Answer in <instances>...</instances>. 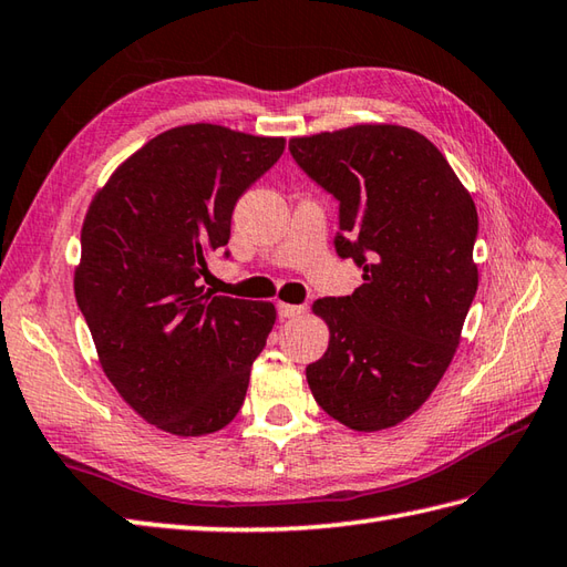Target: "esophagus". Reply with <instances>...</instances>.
<instances>
[{"label": "esophagus", "instance_id": "esophagus-1", "mask_svg": "<svg viewBox=\"0 0 567 567\" xmlns=\"http://www.w3.org/2000/svg\"><path fill=\"white\" fill-rule=\"evenodd\" d=\"M276 310H279V318L281 320H293V318H300L306 312V306H291V303H279L276 306Z\"/></svg>", "mask_w": 567, "mask_h": 567}]
</instances>
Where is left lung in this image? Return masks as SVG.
Listing matches in <instances>:
<instances>
[{
    "label": "left lung",
    "mask_w": 567,
    "mask_h": 567,
    "mask_svg": "<svg viewBox=\"0 0 567 567\" xmlns=\"http://www.w3.org/2000/svg\"><path fill=\"white\" fill-rule=\"evenodd\" d=\"M288 150L337 198L334 249L363 269L354 293L312 306L330 347L308 385L349 430H385L422 408L456 354L477 291L475 204L446 157L402 125L293 137Z\"/></svg>",
    "instance_id": "1"
}]
</instances>
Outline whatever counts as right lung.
Wrapping results in <instances>:
<instances>
[{"instance_id": "obj_1", "label": "right lung", "mask_w": 567, "mask_h": 567, "mask_svg": "<svg viewBox=\"0 0 567 567\" xmlns=\"http://www.w3.org/2000/svg\"><path fill=\"white\" fill-rule=\"evenodd\" d=\"M284 145L213 123L182 125L125 159L86 210L78 306L109 381L169 434L218 432L245 402L276 310L210 296L198 279L230 240L237 198Z\"/></svg>"}]
</instances>
